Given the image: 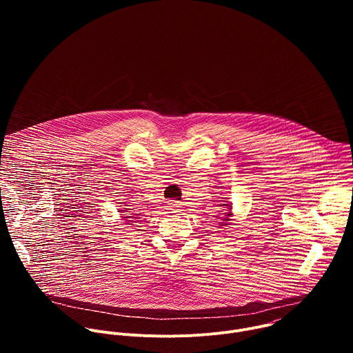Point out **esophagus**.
Returning <instances> with one entry per match:
<instances>
[{
    "label": "esophagus",
    "mask_w": 353,
    "mask_h": 353,
    "mask_svg": "<svg viewBox=\"0 0 353 353\" xmlns=\"http://www.w3.org/2000/svg\"><path fill=\"white\" fill-rule=\"evenodd\" d=\"M179 208H180V207H179V204H177V203H174V201H173V203H170V204H169V210H170V212H172V214L179 212V211H180Z\"/></svg>",
    "instance_id": "34e87169"
}]
</instances>
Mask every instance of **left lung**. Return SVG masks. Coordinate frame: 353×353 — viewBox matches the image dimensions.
<instances>
[{
	"label": "left lung",
	"instance_id": "obj_1",
	"mask_svg": "<svg viewBox=\"0 0 353 353\" xmlns=\"http://www.w3.org/2000/svg\"><path fill=\"white\" fill-rule=\"evenodd\" d=\"M226 211H228V212H226V214H223L225 216L222 218V221H223V222H221V225H222V226L229 225V221H232V219H230V216H232V208H230V205H228V210H226Z\"/></svg>",
	"mask_w": 353,
	"mask_h": 353
}]
</instances>
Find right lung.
<instances>
[{"label":"right lung","mask_w":353,"mask_h":353,"mask_svg":"<svg viewBox=\"0 0 353 353\" xmlns=\"http://www.w3.org/2000/svg\"><path fill=\"white\" fill-rule=\"evenodd\" d=\"M125 210H127V208H125ZM125 210H123V212H125ZM123 218L125 219V222H134V221H131V219H134V216H130V214H124ZM128 225H131V223H128Z\"/></svg>","instance_id":"1"}]
</instances>
